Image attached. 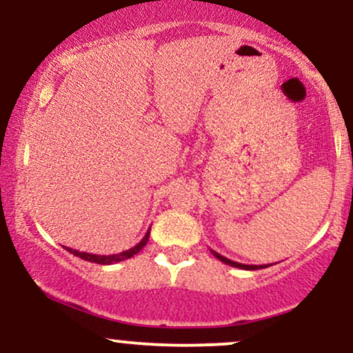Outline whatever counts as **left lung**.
<instances>
[{
	"label": "left lung",
	"instance_id": "obj_1",
	"mask_svg": "<svg viewBox=\"0 0 353 353\" xmlns=\"http://www.w3.org/2000/svg\"><path fill=\"white\" fill-rule=\"evenodd\" d=\"M210 252H212L214 255H216V257H217L219 261H221V262H224V264H228V265L237 267V269H245V270H257V269H264V267H267V265H247V264H239V262H234V261H230V259L224 257V255L217 254L216 250H212V249H210Z\"/></svg>",
	"mask_w": 353,
	"mask_h": 353
}]
</instances>
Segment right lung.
Wrapping results in <instances>:
<instances>
[{"instance_id": "obj_1", "label": "right lung", "mask_w": 353, "mask_h": 353, "mask_svg": "<svg viewBox=\"0 0 353 353\" xmlns=\"http://www.w3.org/2000/svg\"><path fill=\"white\" fill-rule=\"evenodd\" d=\"M149 234H151V229H148V232H145V236L143 237V241H141L139 244L131 247V249L124 250V252L112 254V255H96V254H89V252H79V250L71 249V247H64V249H66L68 252H71L72 255H76V257L84 259V261H88V262H94V264H101V265H111V264H117V262H121V261H125V259H131L132 255L141 252V250H143V247L148 244Z\"/></svg>"}]
</instances>
